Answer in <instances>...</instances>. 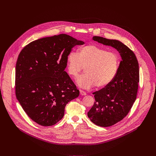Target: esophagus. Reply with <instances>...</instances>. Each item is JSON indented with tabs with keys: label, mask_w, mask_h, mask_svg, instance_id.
Wrapping results in <instances>:
<instances>
[{
	"label": "esophagus",
	"mask_w": 156,
	"mask_h": 156,
	"mask_svg": "<svg viewBox=\"0 0 156 156\" xmlns=\"http://www.w3.org/2000/svg\"><path fill=\"white\" fill-rule=\"evenodd\" d=\"M80 94L82 95V96H85V95H86V93L85 91L81 90H80Z\"/></svg>",
	"instance_id": "1"
}]
</instances>
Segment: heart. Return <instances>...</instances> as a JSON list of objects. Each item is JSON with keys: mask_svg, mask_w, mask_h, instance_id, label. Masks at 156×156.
Returning <instances> with one entry per match:
<instances>
[{"mask_svg": "<svg viewBox=\"0 0 156 156\" xmlns=\"http://www.w3.org/2000/svg\"><path fill=\"white\" fill-rule=\"evenodd\" d=\"M66 62L68 73L73 78L84 69L86 73L79 76L76 82L80 87L87 89L94 85L103 87L112 82L117 74L121 61L114 52L95 45H87L80 49L79 54L75 51L69 52Z\"/></svg>", "mask_w": 156, "mask_h": 156, "instance_id": "b5f03b06", "label": "heart"}]
</instances>
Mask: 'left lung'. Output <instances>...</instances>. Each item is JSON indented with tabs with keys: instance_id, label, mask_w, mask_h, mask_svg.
<instances>
[{
	"instance_id": "8db88e82",
	"label": "left lung",
	"mask_w": 156,
	"mask_h": 156,
	"mask_svg": "<svg viewBox=\"0 0 156 156\" xmlns=\"http://www.w3.org/2000/svg\"><path fill=\"white\" fill-rule=\"evenodd\" d=\"M93 39L116 49L122 57L113 81L93 93L96 101L87 113L95 125L107 127L123 119L134 104L140 81L139 64L134 52L120 41L100 36H94Z\"/></svg>"
}]
</instances>
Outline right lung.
Returning a JSON list of instances; mask_svg holds the SVG:
<instances>
[{"mask_svg":"<svg viewBox=\"0 0 156 156\" xmlns=\"http://www.w3.org/2000/svg\"><path fill=\"white\" fill-rule=\"evenodd\" d=\"M84 42L61 34L35 40L20 52L15 68V94L28 117L49 126L63 117L80 91L65 69L66 57Z\"/></svg>","mask_w":156,"mask_h":156,"instance_id":"obj_1","label":"right lung"}]
</instances>
